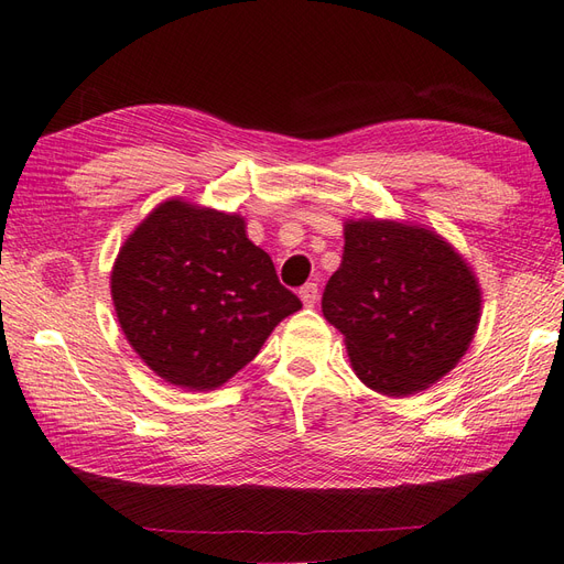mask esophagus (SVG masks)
<instances>
[{"label": "esophagus", "instance_id": "obj_1", "mask_svg": "<svg viewBox=\"0 0 564 564\" xmlns=\"http://www.w3.org/2000/svg\"><path fill=\"white\" fill-rule=\"evenodd\" d=\"M317 284L315 282H308V284H303L301 289H299V296H301V301H303V306H308V308H313L315 303H317Z\"/></svg>", "mask_w": 564, "mask_h": 564}]
</instances>
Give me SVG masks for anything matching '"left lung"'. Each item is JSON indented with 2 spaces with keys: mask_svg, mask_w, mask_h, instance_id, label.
<instances>
[{
  "mask_svg": "<svg viewBox=\"0 0 564 564\" xmlns=\"http://www.w3.org/2000/svg\"><path fill=\"white\" fill-rule=\"evenodd\" d=\"M323 315L344 334L360 382L405 399L467 354L481 286L463 253L432 227L358 218L344 223L341 265L325 286Z\"/></svg>",
  "mask_w": 564,
  "mask_h": 564,
  "instance_id": "left-lung-1",
  "label": "left lung"
}]
</instances>
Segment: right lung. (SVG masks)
Here are the masks:
<instances>
[{"label": "right lung", "instance_id": "obj_1", "mask_svg": "<svg viewBox=\"0 0 564 564\" xmlns=\"http://www.w3.org/2000/svg\"><path fill=\"white\" fill-rule=\"evenodd\" d=\"M128 344L163 382L223 387L301 301L278 280L247 220L173 196L134 227L111 270Z\"/></svg>", "mask_w": 564, "mask_h": 564}]
</instances>
